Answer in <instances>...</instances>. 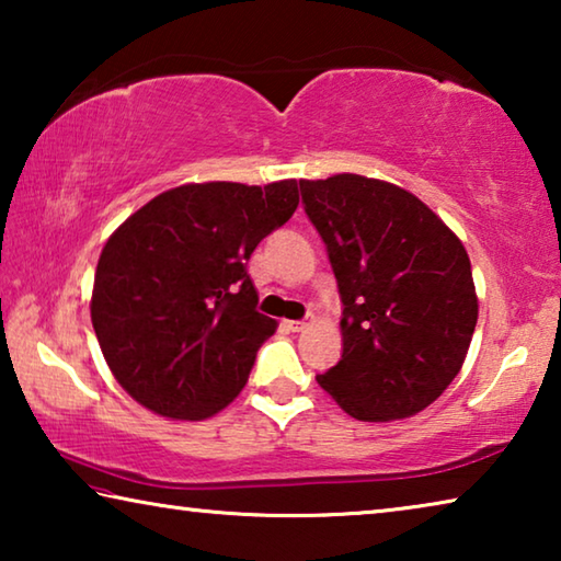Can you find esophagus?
Wrapping results in <instances>:
<instances>
[{"label": "esophagus", "instance_id": "esophagus-1", "mask_svg": "<svg viewBox=\"0 0 561 561\" xmlns=\"http://www.w3.org/2000/svg\"><path fill=\"white\" fill-rule=\"evenodd\" d=\"M284 327H287L289 331H304V329H307V321H284Z\"/></svg>", "mask_w": 561, "mask_h": 561}]
</instances>
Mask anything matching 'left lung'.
Returning <instances> with one entry per match:
<instances>
[{
	"label": "left lung",
	"instance_id": "1",
	"mask_svg": "<svg viewBox=\"0 0 561 561\" xmlns=\"http://www.w3.org/2000/svg\"><path fill=\"white\" fill-rule=\"evenodd\" d=\"M299 187L344 301V354L319 386L356 421L421 413L460 374L478 324L460 237L386 180L339 173Z\"/></svg>",
	"mask_w": 561,
	"mask_h": 561
}]
</instances>
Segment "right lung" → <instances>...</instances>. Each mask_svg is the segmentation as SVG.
<instances>
[{
  "mask_svg": "<svg viewBox=\"0 0 561 561\" xmlns=\"http://www.w3.org/2000/svg\"><path fill=\"white\" fill-rule=\"evenodd\" d=\"M299 205L297 180H215L156 195L103 244L91 321L133 401L173 421L230 405L277 321L254 309L247 260Z\"/></svg>",
  "mask_w": 561,
  "mask_h": 561,
  "instance_id": "right-lung-1",
  "label": "right lung"
}]
</instances>
